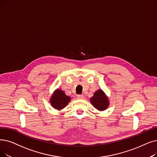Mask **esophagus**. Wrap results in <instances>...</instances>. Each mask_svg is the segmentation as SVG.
Wrapping results in <instances>:
<instances>
[{
    "instance_id": "34e87169",
    "label": "esophagus",
    "mask_w": 157,
    "mask_h": 157,
    "mask_svg": "<svg viewBox=\"0 0 157 157\" xmlns=\"http://www.w3.org/2000/svg\"><path fill=\"white\" fill-rule=\"evenodd\" d=\"M77 98L78 99H83V95H78Z\"/></svg>"
}]
</instances>
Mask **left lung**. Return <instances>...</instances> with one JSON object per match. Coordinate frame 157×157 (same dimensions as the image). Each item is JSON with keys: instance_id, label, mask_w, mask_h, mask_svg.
<instances>
[{"instance_id": "obj_1", "label": "left lung", "mask_w": 157, "mask_h": 157, "mask_svg": "<svg viewBox=\"0 0 157 157\" xmlns=\"http://www.w3.org/2000/svg\"><path fill=\"white\" fill-rule=\"evenodd\" d=\"M90 102L95 108L101 111L105 110L109 105L107 97L101 90H99L94 93V96L90 99Z\"/></svg>"}]
</instances>
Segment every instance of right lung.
Wrapping results in <instances>:
<instances>
[{
  "label": "right lung",
  "mask_w": 157,
  "mask_h": 157,
  "mask_svg": "<svg viewBox=\"0 0 157 157\" xmlns=\"http://www.w3.org/2000/svg\"><path fill=\"white\" fill-rule=\"evenodd\" d=\"M70 101V97L66 95L62 90L58 89L51 97V103L54 108L61 110L65 107Z\"/></svg>",
  "instance_id": "right-lung-1"
}]
</instances>
